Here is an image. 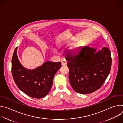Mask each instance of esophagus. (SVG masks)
Masks as SVG:
<instances>
[{"mask_svg": "<svg viewBox=\"0 0 123 123\" xmlns=\"http://www.w3.org/2000/svg\"><path fill=\"white\" fill-rule=\"evenodd\" d=\"M61 63L62 66H65L67 64V62L65 60H62L61 61Z\"/></svg>", "mask_w": 123, "mask_h": 123, "instance_id": "34e87169", "label": "esophagus"}]
</instances>
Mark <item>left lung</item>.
<instances>
[{
    "instance_id": "1",
    "label": "left lung",
    "mask_w": 123,
    "mask_h": 123,
    "mask_svg": "<svg viewBox=\"0 0 123 123\" xmlns=\"http://www.w3.org/2000/svg\"><path fill=\"white\" fill-rule=\"evenodd\" d=\"M68 78L73 89L85 94L92 93L103 85L108 77L111 66L110 50L106 47L101 50L85 46L76 54H68Z\"/></svg>"
}]
</instances>
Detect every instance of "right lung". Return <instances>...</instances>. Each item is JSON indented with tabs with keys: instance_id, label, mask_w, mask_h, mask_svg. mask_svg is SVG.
<instances>
[{
	"instance_id": "obj_1",
	"label": "right lung",
	"mask_w": 123,
	"mask_h": 123,
	"mask_svg": "<svg viewBox=\"0 0 123 123\" xmlns=\"http://www.w3.org/2000/svg\"><path fill=\"white\" fill-rule=\"evenodd\" d=\"M15 48L12 60V73L14 81L22 92L29 96L39 99L49 92L55 74L61 62L47 61L37 68L29 69L20 63Z\"/></svg>"
}]
</instances>
